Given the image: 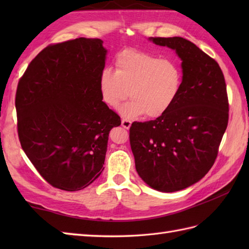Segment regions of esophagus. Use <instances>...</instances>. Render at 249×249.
<instances>
[{
  "label": "esophagus",
  "mask_w": 249,
  "mask_h": 249,
  "mask_svg": "<svg viewBox=\"0 0 249 249\" xmlns=\"http://www.w3.org/2000/svg\"><path fill=\"white\" fill-rule=\"evenodd\" d=\"M122 126H123L124 128L128 129L131 126V122L128 121V120H126V119H123V120H122Z\"/></svg>",
  "instance_id": "34e87169"
}]
</instances>
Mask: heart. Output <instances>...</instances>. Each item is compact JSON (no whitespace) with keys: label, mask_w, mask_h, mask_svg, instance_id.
<instances>
[{"label":"heart","mask_w":249,"mask_h":249,"mask_svg":"<svg viewBox=\"0 0 249 249\" xmlns=\"http://www.w3.org/2000/svg\"><path fill=\"white\" fill-rule=\"evenodd\" d=\"M114 66V72L105 70L100 73L99 94L106 105L116 108L128 91L130 100L120 108L125 119L143 114L150 119L160 118L176 102L182 75L172 61L127 49L118 54Z\"/></svg>","instance_id":"heart-1"}]
</instances>
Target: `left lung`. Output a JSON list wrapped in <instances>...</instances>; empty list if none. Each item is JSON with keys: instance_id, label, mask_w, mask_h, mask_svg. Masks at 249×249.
Listing matches in <instances>:
<instances>
[{"instance_id": "left-lung-1", "label": "left lung", "mask_w": 249, "mask_h": 249, "mask_svg": "<svg viewBox=\"0 0 249 249\" xmlns=\"http://www.w3.org/2000/svg\"><path fill=\"white\" fill-rule=\"evenodd\" d=\"M176 50L182 83L176 102L154 121L134 122L131 151L139 177L153 189L173 193L200 181L217 157L229 104L218 63L182 37H150Z\"/></svg>"}]
</instances>
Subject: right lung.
<instances>
[{
	"mask_svg": "<svg viewBox=\"0 0 249 249\" xmlns=\"http://www.w3.org/2000/svg\"><path fill=\"white\" fill-rule=\"evenodd\" d=\"M103 43L80 37L48 46L30 63L16 93L21 147L47 182L66 192L100 176L110 130L121 125L99 94Z\"/></svg>",
	"mask_w": 249,
	"mask_h": 249,
	"instance_id": "1",
	"label": "right lung"
}]
</instances>
